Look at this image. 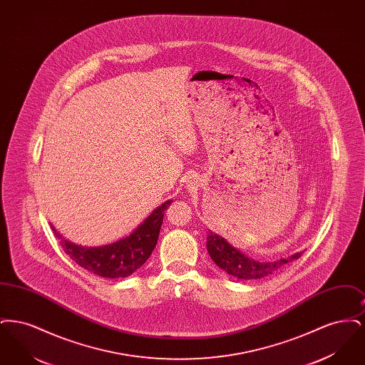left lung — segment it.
Returning <instances> with one entry per match:
<instances>
[{"mask_svg": "<svg viewBox=\"0 0 365 365\" xmlns=\"http://www.w3.org/2000/svg\"><path fill=\"white\" fill-rule=\"evenodd\" d=\"M207 247H208L210 259L216 262L219 268L226 271L228 275H232L238 279H245V280L261 279L267 275H271L282 265L290 261L297 260L302 256V253H295L287 259H282L274 262H259V261L250 260L249 257L240 253V250H237L230 243H227L225 238L213 232L208 234Z\"/></svg>", "mask_w": 365, "mask_h": 365, "instance_id": "8db88e82", "label": "left lung"}]
</instances>
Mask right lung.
I'll return each instance as SVG.
<instances>
[{"label": "right lung", "mask_w": 365, "mask_h": 365, "mask_svg": "<svg viewBox=\"0 0 365 365\" xmlns=\"http://www.w3.org/2000/svg\"><path fill=\"white\" fill-rule=\"evenodd\" d=\"M171 202L173 200L165 201L155 209L133 234L110 245L98 247L78 246L61 238V235L52 227L54 237L60 240L61 247L66 255L70 256L71 260L75 261L88 272L103 278H125L139 269L152 255L156 247L164 212Z\"/></svg>", "instance_id": "add662e5"}]
</instances>
